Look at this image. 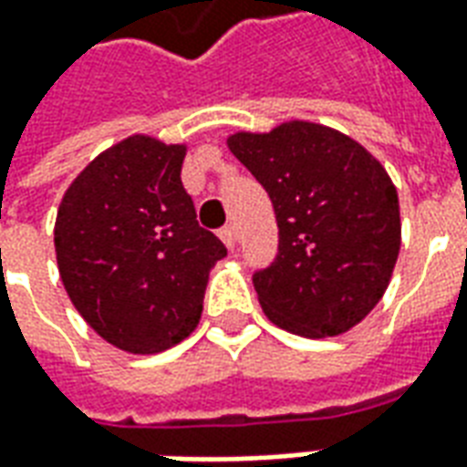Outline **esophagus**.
Wrapping results in <instances>:
<instances>
[{"mask_svg": "<svg viewBox=\"0 0 467 467\" xmlns=\"http://www.w3.org/2000/svg\"><path fill=\"white\" fill-rule=\"evenodd\" d=\"M220 240H223V243L227 244L230 250H234V247H237V240H240V237H237V230H234L233 224H227V227H223V230H220Z\"/></svg>", "mask_w": 467, "mask_h": 467, "instance_id": "obj_1", "label": "esophagus"}]
</instances>
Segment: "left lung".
<instances>
[{
    "instance_id": "left-lung-1",
    "label": "left lung",
    "mask_w": 467,
    "mask_h": 467,
    "mask_svg": "<svg viewBox=\"0 0 467 467\" xmlns=\"http://www.w3.org/2000/svg\"><path fill=\"white\" fill-rule=\"evenodd\" d=\"M227 148L275 205L279 252L252 277L269 321L306 339L357 327L399 260V192L386 168L354 138L309 120L243 130Z\"/></svg>"
}]
</instances>
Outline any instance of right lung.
Returning <instances> with one entry per match:
<instances>
[{
    "mask_svg": "<svg viewBox=\"0 0 467 467\" xmlns=\"http://www.w3.org/2000/svg\"><path fill=\"white\" fill-rule=\"evenodd\" d=\"M185 146L130 136L78 172L54 227L68 299L99 337L158 354L198 327L207 277L227 250L198 224L181 181Z\"/></svg>",
    "mask_w": 467,
    "mask_h": 467,
    "instance_id": "obj_1",
    "label": "right lung"
}]
</instances>
